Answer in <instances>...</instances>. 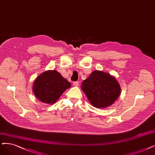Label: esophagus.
Segmentation results:
<instances>
[{"mask_svg": "<svg viewBox=\"0 0 155 155\" xmlns=\"http://www.w3.org/2000/svg\"><path fill=\"white\" fill-rule=\"evenodd\" d=\"M79 85V82L78 81H74L73 82V86H78Z\"/></svg>", "mask_w": 155, "mask_h": 155, "instance_id": "34e87169", "label": "esophagus"}]
</instances>
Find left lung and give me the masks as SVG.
Returning <instances> with one entry per match:
<instances>
[{
	"mask_svg": "<svg viewBox=\"0 0 155 155\" xmlns=\"http://www.w3.org/2000/svg\"><path fill=\"white\" fill-rule=\"evenodd\" d=\"M81 84V89L91 104L97 108L110 106L121 94L120 86L116 78L101 71L92 72Z\"/></svg>",
	"mask_w": 155,
	"mask_h": 155,
	"instance_id": "1",
	"label": "left lung"
}]
</instances>
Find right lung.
<instances>
[{
    "mask_svg": "<svg viewBox=\"0 0 155 155\" xmlns=\"http://www.w3.org/2000/svg\"><path fill=\"white\" fill-rule=\"evenodd\" d=\"M71 86V83L57 71H47L35 79L33 92L42 102L53 104Z\"/></svg>",
    "mask_w": 155,
    "mask_h": 155,
    "instance_id": "add662e5",
    "label": "right lung"
}]
</instances>
